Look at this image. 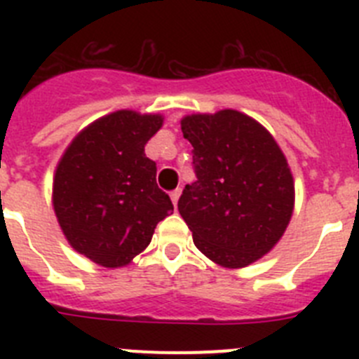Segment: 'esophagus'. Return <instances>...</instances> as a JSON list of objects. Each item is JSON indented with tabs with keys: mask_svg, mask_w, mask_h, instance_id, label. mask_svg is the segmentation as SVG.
<instances>
[{
	"mask_svg": "<svg viewBox=\"0 0 359 359\" xmlns=\"http://www.w3.org/2000/svg\"><path fill=\"white\" fill-rule=\"evenodd\" d=\"M180 196H182V189H176V190H172V192H170V199H172L174 207L177 205V199H180Z\"/></svg>",
	"mask_w": 359,
	"mask_h": 359,
	"instance_id": "1",
	"label": "esophagus"
}]
</instances>
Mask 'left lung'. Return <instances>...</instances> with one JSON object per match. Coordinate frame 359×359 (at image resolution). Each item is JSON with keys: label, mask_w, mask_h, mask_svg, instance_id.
<instances>
[{"label": "left lung", "mask_w": 359, "mask_h": 359, "mask_svg": "<svg viewBox=\"0 0 359 359\" xmlns=\"http://www.w3.org/2000/svg\"><path fill=\"white\" fill-rule=\"evenodd\" d=\"M194 183L177 210L201 253L224 268L259 261L284 236L294 205L290 165L261 123L236 109L189 115Z\"/></svg>", "instance_id": "obj_1"}]
</instances>
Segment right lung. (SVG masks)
<instances>
[{"label":"right lung","mask_w":359,"mask_h":359,"mask_svg":"<svg viewBox=\"0 0 359 359\" xmlns=\"http://www.w3.org/2000/svg\"><path fill=\"white\" fill-rule=\"evenodd\" d=\"M161 115L122 109L82 129L53 176V210L72 248L104 268H120L149 246L172 201L158 189L145 144Z\"/></svg>","instance_id":"1"}]
</instances>
